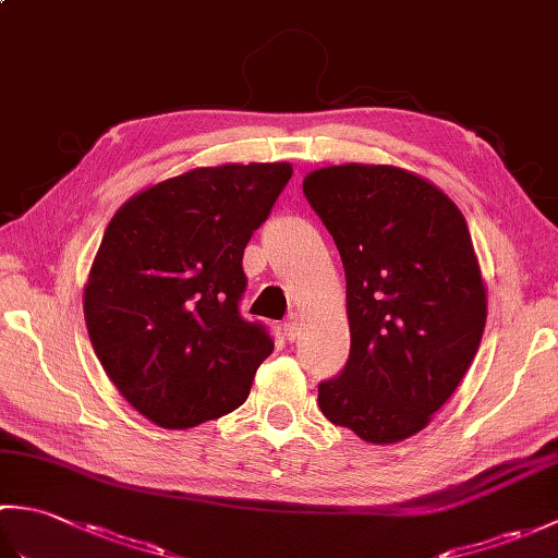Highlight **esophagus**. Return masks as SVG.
<instances>
[{
	"label": "esophagus",
	"instance_id": "esophagus-1",
	"mask_svg": "<svg viewBox=\"0 0 558 558\" xmlns=\"http://www.w3.org/2000/svg\"><path fill=\"white\" fill-rule=\"evenodd\" d=\"M300 316L298 314H292V316H288V322H286V326H282V330H286V338L292 342L294 338L300 336Z\"/></svg>",
	"mask_w": 558,
	"mask_h": 558
}]
</instances>
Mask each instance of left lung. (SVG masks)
I'll use <instances>...</instances> for the list:
<instances>
[{
  "label": "left lung",
  "instance_id": "obj_1",
  "mask_svg": "<svg viewBox=\"0 0 558 558\" xmlns=\"http://www.w3.org/2000/svg\"><path fill=\"white\" fill-rule=\"evenodd\" d=\"M302 189L345 268L352 340L318 408L366 444H398L432 422L480 350L487 286L468 222L393 165H330Z\"/></svg>",
  "mask_w": 558,
  "mask_h": 558
}]
</instances>
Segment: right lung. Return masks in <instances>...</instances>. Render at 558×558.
Returning a JSON list of instances; mask_svg holds the SVG:
<instances>
[{"label": "right lung", "instance_id": "1", "mask_svg": "<svg viewBox=\"0 0 558 558\" xmlns=\"http://www.w3.org/2000/svg\"><path fill=\"white\" fill-rule=\"evenodd\" d=\"M292 177L290 162H225L141 189L93 258L83 316L105 374L162 429L236 410L272 352L240 316L244 246Z\"/></svg>", "mask_w": 558, "mask_h": 558}]
</instances>
